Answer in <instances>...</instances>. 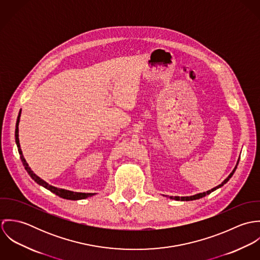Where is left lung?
Returning <instances> with one entry per match:
<instances>
[{
    "instance_id": "8db88e82",
    "label": "left lung",
    "mask_w": 260,
    "mask_h": 260,
    "mask_svg": "<svg viewBox=\"0 0 260 260\" xmlns=\"http://www.w3.org/2000/svg\"><path fill=\"white\" fill-rule=\"evenodd\" d=\"M238 162H239V158H238V160H237V163H236V165H235L234 169H233V170H232V172L228 175V177H227L226 179H224V180H223L222 182H221V184H219V185L216 186V187H214V188H212L211 190H208V191H206V192H202V193H197V194H195V195H191V196H181V197H179V196H166V197H168V198H170V199L177 200V201H191V200L200 199V198H202V197H204V196H206V195L210 194L211 192L215 191L216 189H218V188L222 187L225 183H227V181H228V180L232 177V175L234 174V172H235V170H236V168H237Z\"/></svg>"
}]
</instances>
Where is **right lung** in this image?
Instances as JSON below:
<instances>
[{"label": "right lung", "mask_w": 260, "mask_h": 260, "mask_svg": "<svg viewBox=\"0 0 260 260\" xmlns=\"http://www.w3.org/2000/svg\"><path fill=\"white\" fill-rule=\"evenodd\" d=\"M20 117H21V110L19 112V115H18V118H17V123H16V130H15V139H16V144H17V147H18V151H19V154H20V158L22 160V163L25 167V169L27 170L28 174L31 176V178L37 182L39 185L43 186L44 188L50 190L52 193L58 195L59 197L61 198H64V199H69V200H80V199H85V198H88V197H91L93 195H95L96 193H83V192H74V191H70V190H66V189H62V188H57L55 186L50 185L49 183H47L46 181H44L43 179H41L38 175H36L30 168L29 164L27 163L26 159L24 158V155H23V152H22V149L20 146V141H19V123H20Z\"/></svg>", "instance_id": "1"}]
</instances>
